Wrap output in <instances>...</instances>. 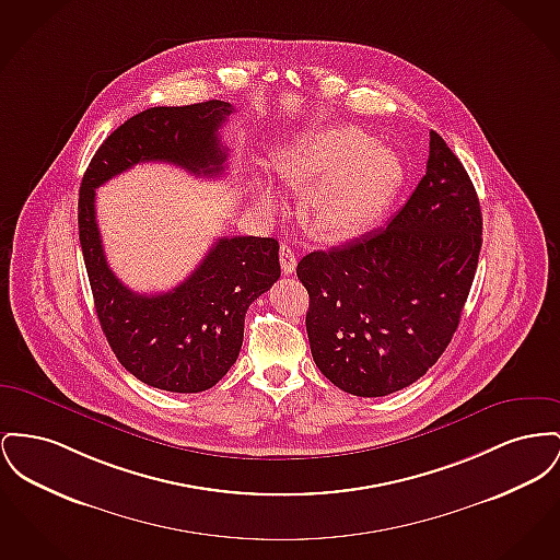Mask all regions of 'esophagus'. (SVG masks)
Listing matches in <instances>:
<instances>
[{
	"label": "esophagus",
	"instance_id": "34e87169",
	"mask_svg": "<svg viewBox=\"0 0 560 560\" xmlns=\"http://www.w3.org/2000/svg\"><path fill=\"white\" fill-rule=\"evenodd\" d=\"M279 260H281V268H283L285 275H292L296 270L298 258L296 254H294V247L290 243H281Z\"/></svg>",
	"mask_w": 560,
	"mask_h": 560
}]
</instances>
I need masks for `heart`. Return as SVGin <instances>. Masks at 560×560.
Wrapping results in <instances>:
<instances>
[{"label":"heart","instance_id":"obj_1","mask_svg":"<svg viewBox=\"0 0 560 560\" xmlns=\"http://www.w3.org/2000/svg\"><path fill=\"white\" fill-rule=\"evenodd\" d=\"M277 177L304 192V218L313 231L345 238L368 229L389 205L401 165L385 145L358 127L306 132L275 159ZM264 200L272 192L262 186Z\"/></svg>","mask_w":560,"mask_h":560}]
</instances>
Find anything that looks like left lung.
I'll return each instance as SVG.
<instances>
[{"label": "left lung", "instance_id": "obj_1", "mask_svg": "<svg viewBox=\"0 0 560 560\" xmlns=\"http://www.w3.org/2000/svg\"><path fill=\"white\" fill-rule=\"evenodd\" d=\"M482 247V211L459 159L429 132L428 171L383 231L298 262L322 374L360 397L395 394L440 360Z\"/></svg>", "mask_w": 560, "mask_h": 560}]
</instances>
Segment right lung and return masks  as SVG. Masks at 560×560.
<instances>
[{
  "label": "right lung",
  "mask_w": 560,
  "mask_h": 560,
  "mask_svg": "<svg viewBox=\"0 0 560 560\" xmlns=\"http://www.w3.org/2000/svg\"><path fill=\"white\" fill-rule=\"evenodd\" d=\"M226 101L150 107L112 132L95 152L80 186L78 231L101 329L141 383L173 392L211 389L236 362L245 313L281 277L279 243L270 236L218 238L197 270L163 294H137L107 266L95 215V190L139 163H171L195 175L226 168L220 127Z\"/></svg>",
  "instance_id": "right-lung-1"
}]
</instances>
